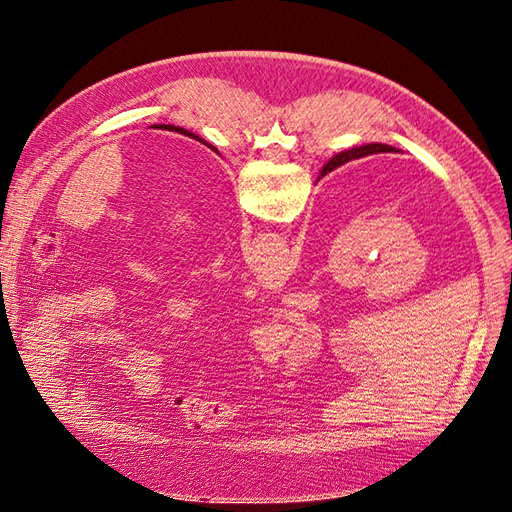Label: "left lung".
Masks as SVG:
<instances>
[{
	"mask_svg": "<svg viewBox=\"0 0 512 512\" xmlns=\"http://www.w3.org/2000/svg\"><path fill=\"white\" fill-rule=\"evenodd\" d=\"M153 128H158V130H168V132H179V134H183V136H190V138H196V141H200V143H205L203 138H198L196 134H192V132H188V130H183V128H179V126H166V123H162V126H153ZM207 147H211L209 143H205ZM213 151H215V147H211Z\"/></svg>",
	"mask_w": 512,
	"mask_h": 512,
	"instance_id": "left-lung-1",
	"label": "left lung"
}]
</instances>
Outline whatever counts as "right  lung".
Segmentation results:
<instances>
[{"instance_id": "obj_1", "label": "right lung", "mask_w": 512, "mask_h": 512, "mask_svg": "<svg viewBox=\"0 0 512 512\" xmlns=\"http://www.w3.org/2000/svg\"><path fill=\"white\" fill-rule=\"evenodd\" d=\"M399 149L391 147V145H382V143H371V145H361V147H352L348 151H342L337 153V156H333L327 164L322 166L320 170V177L322 179L327 173H331V170L344 166L346 162H352V160H359V158H365V156H374V153H397Z\"/></svg>"}]
</instances>
